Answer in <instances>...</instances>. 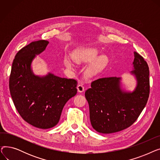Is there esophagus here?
Masks as SVG:
<instances>
[{"instance_id": "obj_1", "label": "esophagus", "mask_w": 160, "mask_h": 160, "mask_svg": "<svg viewBox=\"0 0 160 160\" xmlns=\"http://www.w3.org/2000/svg\"><path fill=\"white\" fill-rule=\"evenodd\" d=\"M77 89H78V92H80V93H82V92H83V91L85 90V88L83 87V84H82V83H80V84H78V86H77Z\"/></svg>"}]
</instances>
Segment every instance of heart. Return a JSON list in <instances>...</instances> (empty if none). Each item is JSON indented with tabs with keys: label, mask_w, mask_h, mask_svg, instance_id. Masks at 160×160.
Here are the masks:
<instances>
[{
	"label": "heart",
	"mask_w": 160,
	"mask_h": 160,
	"mask_svg": "<svg viewBox=\"0 0 160 160\" xmlns=\"http://www.w3.org/2000/svg\"><path fill=\"white\" fill-rule=\"evenodd\" d=\"M98 52L96 48H88L82 50L78 52L75 56L74 60L77 63H87L95 59ZM108 62V59L106 56H100L92 62L86 69V74L88 77H93L101 71L106 66ZM65 65L68 69H72V64L68 59L64 60Z\"/></svg>",
	"instance_id": "heart-1"
}]
</instances>
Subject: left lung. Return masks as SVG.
<instances>
[{"label": "left lung", "instance_id": "left-lung-1", "mask_svg": "<svg viewBox=\"0 0 160 160\" xmlns=\"http://www.w3.org/2000/svg\"><path fill=\"white\" fill-rule=\"evenodd\" d=\"M133 62L137 86L132 93L123 91L121 78L105 77L91 82L85 93L89 103L90 121L98 132L112 133L133 124L148 101L150 93L149 68L140 54L134 52Z\"/></svg>", "mask_w": 160, "mask_h": 160}]
</instances>
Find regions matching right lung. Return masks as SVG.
Instances as JSON below:
<instances>
[{
    "label": "right lung",
    "instance_id": "add662e5",
    "mask_svg": "<svg viewBox=\"0 0 160 160\" xmlns=\"http://www.w3.org/2000/svg\"><path fill=\"white\" fill-rule=\"evenodd\" d=\"M48 41H33L22 48L13 61L9 88L13 102L22 118L36 128L54 127L68 100L77 93V81L48 73L43 77L33 74L31 63Z\"/></svg>",
    "mask_w": 160,
    "mask_h": 160
}]
</instances>
